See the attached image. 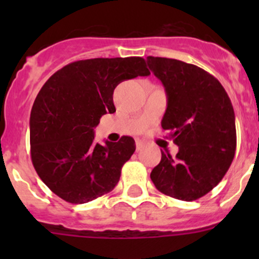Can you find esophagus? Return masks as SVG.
Here are the masks:
<instances>
[{
	"label": "esophagus",
	"mask_w": 259,
	"mask_h": 259,
	"mask_svg": "<svg viewBox=\"0 0 259 259\" xmlns=\"http://www.w3.org/2000/svg\"><path fill=\"white\" fill-rule=\"evenodd\" d=\"M135 145H137V150H140L143 146V142L142 140H137V142H135Z\"/></svg>",
	"instance_id": "obj_1"
}]
</instances>
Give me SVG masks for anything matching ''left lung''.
Returning a JSON list of instances; mask_svg holds the SVG:
<instances>
[{
    "label": "left lung",
    "instance_id": "1",
    "mask_svg": "<svg viewBox=\"0 0 259 259\" xmlns=\"http://www.w3.org/2000/svg\"><path fill=\"white\" fill-rule=\"evenodd\" d=\"M146 62L165 89L161 127L179 146L174 158L161 151L150 178L159 192L192 202L209 193L233 161V106L222 83L205 70L166 57L148 56Z\"/></svg>",
    "mask_w": 259,
    "mask_h": 259
}]
</instances>
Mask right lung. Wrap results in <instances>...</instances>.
Masks as SVG:
<instances>
[{
  "label": "right lung",
  "instance_id": "1",
  "mask_svg": "<svg viewBox=\"0 0 259 259\" xmlns=\"http://www.w3.org/2000/svg\"><path fill=\"white\" fill-rule=\"evenodd\" d=\"M148 75L142 57L80 60L41 88L30 116L31 159L41 180L61 199L83 204L117 184L135 151L134 139L121 137L100 145L94 142V129L103 115L115 113V88Z\"/></svg>",
  "mask_w": 259,
  "mask_h": 259
}]
</instances>
